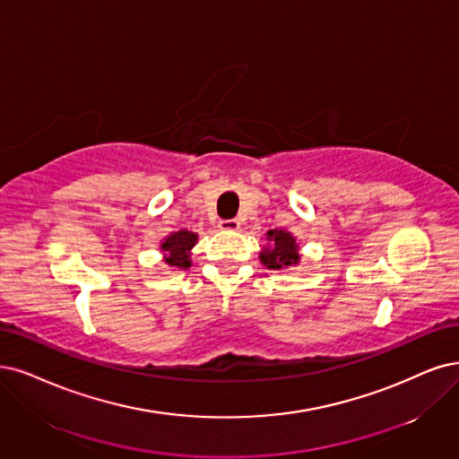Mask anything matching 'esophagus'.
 <instances>
[{
    "label": "esophagus",
    "instance_id": "1",
    "mask_svg": "<svg viewBox=\"0 0 459 459\" xmlns=\"http://www.w3.org/2000/svg\"><path fill=\"white\" fill-rule=\"evenodd\" d=\"M219 229H223V230H238L240 229V221L238 219H221L219 221Z\"/></svg>",
    "mask_w": 459,
    "mask_h": 459
}]
</instances>
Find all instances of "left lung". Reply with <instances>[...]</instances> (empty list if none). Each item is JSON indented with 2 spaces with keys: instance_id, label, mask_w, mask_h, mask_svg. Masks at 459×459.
<instances>
[{
  "instance_id": "1",
  "label": "left lung",
  "mask_w": 459,
  "mask_h": 459,
  "mask_svg": "<svg viewBox=\"0 0 459 459\" xmlns=\"http://www.w3.org/2000/svg\"><path fill=\"white\" fill-rule=\"evenodd\" d=\"M268 240L273 246L266 247L261 253V261L268 268H290L291 264H297L299 257V246L295 244V238L285 230H268Z\"/></svg>"
}]
</instances>
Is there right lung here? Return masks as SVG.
<instances>
[{
  "label": "right lung",
  "mask_w": 459,
  "mask_h": 459,
  "mask_svg": "<svg viewBox=\"0 0 459 459\" xmlns=\"http://www.w3.org/2000/svg\"><path fill=\"white\" fill-rule=\"evenodd\" d=\"M198 236L189 232V230H179L174 232L172 236L162 242V251L166 253V263L174 268H189L191 259H189V251L196 244Z\"/></svg>",
  "instance_id": "1"
}]
</instances>
